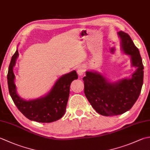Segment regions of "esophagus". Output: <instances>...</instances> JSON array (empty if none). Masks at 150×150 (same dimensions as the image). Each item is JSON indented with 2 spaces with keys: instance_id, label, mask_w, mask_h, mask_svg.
Wrapping results in <instances>:
<instances>
[{
  "instance_id": "1",
  "label": "esophagus",
  "mask_w": 150,
  "mask_h": 150,
  "mask_svg": "<svg viewBox=\"0 0 150 150\" xmlns=\"http://www.w3.org/2000/svg\"><path fill=\"white\" fill-rule=\"evenodd\" d=\"M85 70H86V69H85V67L84 66H79L77 68V71L78 75L79 76H82L84 73Z\"/></svg>"
}]
</instances>
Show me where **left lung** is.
<instances>
[{
  "label": "left lung",
  "instance_id": "1",
  "mask_svg": "<svg viewBox=\"0 0 150 150\" xmlns=\"http://www.w3.org/2000/svg\"><path fill=\"white\" fill-rule=\"evenodd\" d=\"M124 52L131 56L133 66L137 68L131 79L110 83L100 73L86 72L83 78L84 94L91 106L104 116L120 115L129 110L137 100L143 84L144 66L139 49L128 33L120 31Z\"/></svg>",
  "mask_w": 150,
  "mask_h": 150
}]
</instances>
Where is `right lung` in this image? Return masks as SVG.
<instances>
[{"instance_id": "obj_1", "label": "right lung", "mask_w": 150, "mask_h": 150, "mask_svg": "<svg viewBox=\"0 0 150 150\" xmlns=\"http://www.w3.org/2000/svg\"><path fill=\"white\" fill-rule=\"evenodd\" d=\"M18 55L17 50L12 56L7 75L9 92L16 106L25 117L31 120L49 123L60 119L66 112L70 84L73 81L78 79L77 72L73 71L62 76L45 97L35 100H24L17 94L14 83L15 75L13 68L15 65Z\"/></svg>"}]
</instances>
